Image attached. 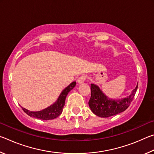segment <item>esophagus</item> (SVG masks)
I'll return each mask as SVG.
<instances>
[{"instance_id": "1", "label": "esophagus", "mask_w": 154, "mask_h": 154, "mask_svg": "<svg viewBox=\"0 0 154 154\" xmlns=\"http://www.w3.org/2000/svg\"><path fill=\"white\" fill-rule=\"evenodd\" d=\"M85 79H86V76H85V75H82V76L79 77L77 79V83H79V84H82V83H83L85 82Z\"/></svg>"}]
</instances>
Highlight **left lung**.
Instances as JSON below:
<instances>
[{
  "label": "left lung",
  "instance_id": "left-lung-1",
  "mask_svg": "<svg viewBox=\"0 0 154 154\" xmlns=\"http://www.w3.org/2000/svg\"><path fill=\"white\" fill-rule=\"evenodd\" d=\"M90 88L91 97L88 104L91 111L100 118H109L122 113L128 107L136 94L138 83L136 88L128 96L119 99L109 98L99 86L94 83L91 84Z\"/></svg>",
  "mask_w": 154,
  "mask_h": 154
}]
</instances>
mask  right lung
Here are the masks:
<instances>
[{"label": "right lung", "instance_id": "add662e5", "mask_svg": "<svg viewBox=\"0 0 154 154\" xmlns=\"http://www.w3.org/2000/svg\"><path fill=\"white\" fill-rule=\"evenodd\" d=\"M75 85H76L75 82H72L71 83H70L67 87L62 91L60 94L59 95L58 99L55 102L50 106H49L48 107L43 109V110L31 111L24 107H22L23 111L30 117L43 119V120H49V119H54L58 118L63 110L66 96L70 91L73 89Z\"/></svg>", "mask_w": 154, "mask_h": 154}]
</instances>
